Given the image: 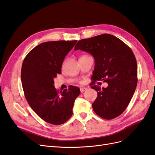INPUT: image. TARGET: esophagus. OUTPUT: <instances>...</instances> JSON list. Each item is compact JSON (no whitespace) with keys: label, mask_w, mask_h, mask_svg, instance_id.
<instances>
[{"label":"esophagus","mask_w":155,"mask_h":155,"mask_svg":"<svg viewBox=\"0 0 155 155\" xmlns=\"http://www.w3.org/2000/svg\"><path fill=\"white\" fill-rule=\"evenodd\" d=\"M87 90V88H86V87H81V88H80V91H81V93H83V92H85Z\"/></svg>","instance_id":"34e87169"}]
</instances>
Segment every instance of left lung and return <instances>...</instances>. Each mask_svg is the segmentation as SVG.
<instances>
[{"mask_svg":"<svg viewBox=\"0 0 155 155\" xmlns=\"http://www.w3.org/2000/svg\"><path fill=\"white\" fill-rule=\"evenodd\" d=\"M90 53L94 58L92 83L102 81L107 88L92 86L97 92L92 104L95 113L112 120L127 107L137 85V63L133 51L122 41L108 34L81 39L74 47Z\"/></svg>","mask_w":155,"mask_h":155,"instance_id":"obj_1","label":"left lung"}]
</instances>
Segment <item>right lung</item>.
Segmentation results:
<instances>
[{
    "label": "right lung",
    "mask_w": 155,
    "mask_h": 155,
    "mask_svg": "<svg viewBox=\"0 0 155 155\" xmlns=\"http://www.w3.org/2000/svg\"><path fill=\"white\" fill-rule=\"evenodd\" d=\"M77 41H48L27 54L21 68V82L26 99L41 119L53 125L66 122L80 89L71 86L58 92L54 79L61 73L63 60Z\"/></svg>",
    "instance_id": "add662e5"
}]
</instances>
